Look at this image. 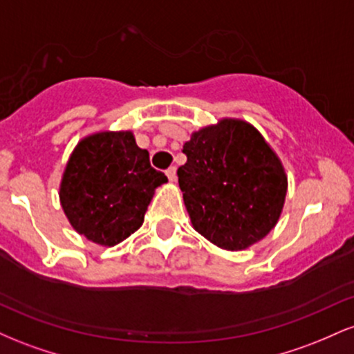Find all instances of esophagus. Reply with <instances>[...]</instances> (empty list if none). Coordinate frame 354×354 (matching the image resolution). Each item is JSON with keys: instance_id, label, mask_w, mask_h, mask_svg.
<instances>
[{"instance_id": "obj_1", "label": "esophagus", "mask_w": 354, "mask_h": 354, "mask_svg": "<svg viewBox=\"0 0 354 354\" xmlns=\"http://www.w3.org/2000/svg\"><path fill=\"white\" fill-rule=\"evenodd\" d=\"M166 176L169 178V181H176V166H169L168 169H166Z\"/></svg>"}]
</instances>
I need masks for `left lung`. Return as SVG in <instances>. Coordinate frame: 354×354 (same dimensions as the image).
Masks as SVG:
<instances>
[{
  "mask_svg": "<svg viewBox=\"0 0 354 354\" xmlns=\"http://www.w3.org/2000/svg\"><path fill=\"white\" fill-rule=\"evenodd\" d=\"M178 183L193 228L223 250H246L274 228L286 198L284 168L243 120L194 131L183 146Z\"/></svg>",
  "mask_w": 354,
  "mask_h": 354,
  "instance_id": "obj_1",
  "label": "left lung"
}]
</instances>
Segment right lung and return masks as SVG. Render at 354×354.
<instances>
[{
  "label": "right lung",
  "instance_id": "obj_1",
  "mask_svg": "<svg viewBox=\"0 0 354 354\" xmlns=\"http://www.w3.org/2000/svg\"><path fill=\"white\" fill-rule=\"evenodd\" d=\"M166 181L131 131H101L81 140L71 153L59 201L80 234L115 246L143 225L154 189Z\"/></svg>",
  "mask_w": 354,
  "mask_h": 354
}]
</instances>
